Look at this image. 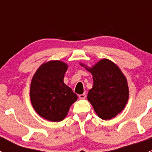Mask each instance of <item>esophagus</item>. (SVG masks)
<instances>
[{
  "label": "esophagus",
  "instance_id": "esophagus-1",
  "mask_svg": "<svg viewBox=\"0 0 152 152\" xmlns=\"http://www.w3.org/2000/svg\"><path fill=\"white\" fill-rule=\"evenodd\" d=\"M79 99H85L86 98V94L85 93H83V94L79 95Z\"/></svg>",
  "mask_w": 152,
  "mask_h": 152
}]
</instances>
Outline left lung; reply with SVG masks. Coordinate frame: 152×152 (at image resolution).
Instances as JSON below:
<instances>
[{"instance_id": "1", "label": "left lung", "mask_w": 152, "mask_h": 152, "mask_svg": "<svg viewBox=\"0 0 152 152\" xmlns=\"http://www.w3.org/2000/svg\"><path fill=\"white\" fill-rule=\"evenodd\" d=\"M86 68L93 79V88L89 90L87 99L101 118L110 120L126 104L129 99L126 79L118 67L108 59H104L92 68Z\"/></svg>"}]
</instances>
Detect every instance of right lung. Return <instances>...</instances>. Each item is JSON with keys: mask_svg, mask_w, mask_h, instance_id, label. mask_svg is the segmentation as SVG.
I'll return each instance as SVG.
<instances>
[{"mask_svg": "<svg viewBox=\"0 0 152 152\" xmlns=\"http://www.w3.org/2000/svg\"><path fill=\"white\" fill-rule=\"evenodd\" d=\"M67 69L64 62L50 61L41 65L32 79L30 98L34 109L50 121L63 120L77 100V95L63 82Z\"/></svg>", "mask_w": 152, "mask_h": 152, "instance_id": "1", "label": "right lung"}]
</instances>
